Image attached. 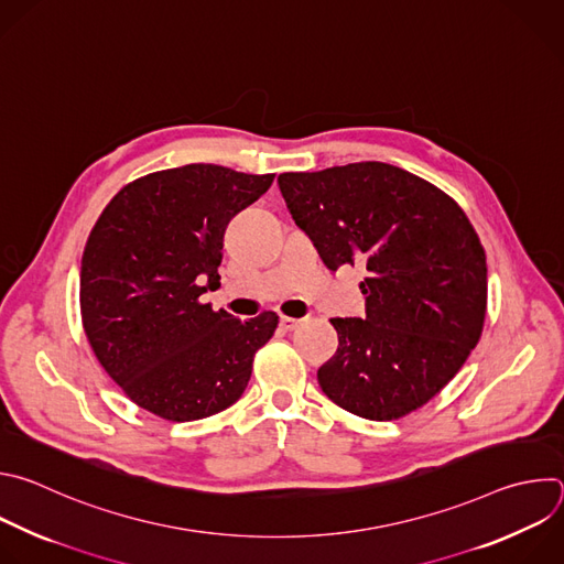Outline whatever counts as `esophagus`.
<instances>
[{"label": "esophagus", "mask_w": 564, "mask_h": 564, "mask_svg": "<svg viewBox=\"0 0 564 564\" xmlns=\"http://www.w3.org/2000/svg\"><path fill=\"white\" fill-rule=\"evenodd\" d=\"M297 324H300V319H295V317H289V315H282V317H280V326H282L284 330H293Z\"/></svg>", "instance_id": "esophagus-1"}]
</instances>
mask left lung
I'll return each mask as SVG.
<instances>
[{
  "mask_svg": "<svg viewBox=\"0 0 564 564\" xmlns=\"http://www.w3.org/2000/svg\"><path fill=\"white\" fill-rule=\"evenodd\" d=\"M282 197L322 262L362 264L367 315L333 317L335 356L317 369L328 400L398 420L437 395L476 349L487 258L456 199L382 162L282 173Z\"/></svg>",
  "mask_w": 564,
  "mask_h": 564,
  "instance_id": "obj_1",
  "label": "left lung"
}]
</instances>
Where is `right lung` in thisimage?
Returning a JSON list of instances; mask_svg holds the SVG:
<instances>
[{
    "mask_svg": "<svg viewBox=\"0 0 564 564\" xmlns=\"http://www.w3.org/2000/svg\"><path fill=\"white\" fill-rule=\"evenodd\" d=\"M273 177L217 164L166 169L127 184L97 217L82 256V324L104 371L138 406L191 422L245 393L278 315L242 322L213 311L199 282L219 284L224 231Z\"/></svg>",
    "mask_w": 564,
    "mask_h": 564,
    "instance_id": "add662e5",
    "label": "right lung"
}]
</instances>
